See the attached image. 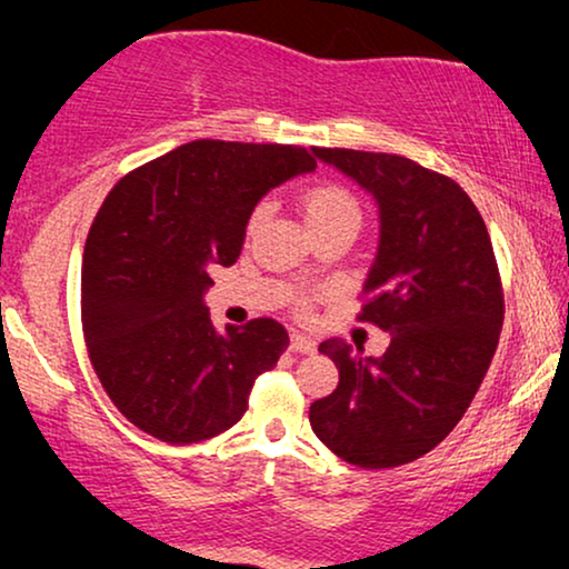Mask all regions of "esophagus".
Masks as SVG:
<instances>
[{
  "mask_svg": "<svg viewBox=\"0 0 569 569\" xmlns=\"http://www.w3.org/2000/svg\"><path fill=\"white\" fill-rule=\"evenodd\" d=\"M316 339H310V337H306V333H298L295 331L292 337H290V349L292 352H302V355H310V352H316Z\"/></svg>",
  "mask_w": 569,
  "mask_h": 569,
  "instance_id": "1",
  "label": "esophagus"
}]
</instances>
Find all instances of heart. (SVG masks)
I'll return each instance as SVG.
<instances>
[{
	"instance_id": "1",
	"label": "heart",
	"mask_w": 569,
	"mask_h": 569,
	"mask_svg": "<svg viewBox=\"0 0 569 569\" xmlns=\"http://www.w3.org/2000/svg\"><path fill=\"white\" fill-rule=\"evenodd\" d=\"M302 214L310 230L333 228V224H355L360 228L362 209L352 191H347L339 183H318L313 189L302 193ZM269 217V204L261 201L248 217V232H253Z\"/></svg>"
}]
</instances>
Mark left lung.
I'll list each match as a JSON object with an SVG mask.
<instances>
[{
	"mask_svg": "<svg viewBox=\"0 0 569 569\" xmlns=\"http://www.w3.org/2000/svg\"><path fill=\"white\" fill-rule=\"evenodd\" d=\"M372 193L378 253L360 318L391 333L380 357L345 339L321 341L337 391L310 403L326 448L360 469L415 461L461 422L500 341L505 300L492 240L453 178L386 152L316 147Z\"/></svg>",
	"mask_w": 569,
	"mask_h": 569,
	"instance_id": "1",
	"label": "left lung"
}]
</instances>
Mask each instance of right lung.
Wrapping results in <instances>:
<instances>
[{
    "instance_id": "obj_1",
    "label": "right lung",
    "mask_w": 569,
    "mask_h": 569,
    "mask_svg": "<svg viewBox=\"0 0 569 569\" xmlns=\"http://www.w3.org/2000/svg\"><path fill=\"white\" fill-rule=\"evenodd\" d=\"M310 170L306 147L197 139L106 197L82 256V331L106 393L139 430L186 446L246 415L290 337L274 318L217 331L207 269L236 263L259 199Z\"/></svg>"
}]
</instances>
